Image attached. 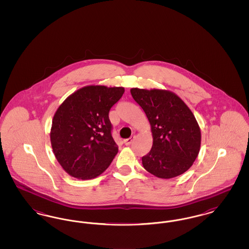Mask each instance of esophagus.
<instances>
[{
  "label": "esophagus",
  "instance_id": "1",
  "mask_svg": "<svg viewBox=\"0 0 249 249\" xmlns=\"http://www.w3.org/2000/svg\"><path fill=\"white\" fill-rule=\"evenodd\" d=\"M134 138H135V136H130V138L125 139L123 142H124V143H125L126 145H129V144H130V143L132 142V141L134 140Z\"/></svg>",
  "mask_w": 249,
  "mask_h": 249
}]
</instances>
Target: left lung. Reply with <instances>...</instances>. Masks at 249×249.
<instances>
[{
    "instance_id": "8db88e82",
    "label": "left lung",
    "mask_w": 249,
    "mask_h": 249,
    "mask_svg": "<svg viewBox=\"0 0 249 249\" xmlns=\"http://www.w3.org/2000/svg\"><path fill=\"white\" fill-rule=\"evenodd\" d=\"M151 125L153 144L142 158L143 168L160 178H176L195 161L201 146V130L194 115L178 95L160 89H131Z\"/></svg>"
}]
</instances>
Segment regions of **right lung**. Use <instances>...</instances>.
Masks as SVG:
<instances>
[{
    "mask_svg": "<svg viewBox=\"0 0 249 249\" xmlns=\"http://www.w3.org/2000/svg\"><path fill=\"white\" fill-rule=\"evenodd\" d=\"M123 93L121 87L88 86L70 95L56 111L51 145L59 164L71 177L97 178L118 154L109 111Z\"/></svg>",
    "mask_w": 249,
    "mask_h": 249,
    "instance_id": "add662e5",
    "label": "right lung"
}]
</instances>
